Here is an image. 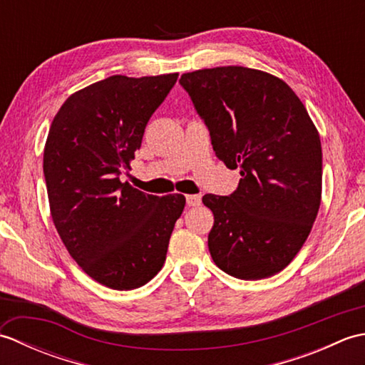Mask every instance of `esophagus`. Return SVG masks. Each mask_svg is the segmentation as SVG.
Returning a JSON list of instances; mask_svg holds the SVG:
<instances>
[{
    "instance_id": "1",
    "label": "esophagus",
    "mask_w": 365,
    "mask_h": 365,
    "mask_svg": "<svg viewBox=\"0 0 365 365\" xmlns=\"http://www.w3.org/2000/svg\"><path fill=\"white\" fill-rule=\"evenodd\" d=\"M200 202H202V197H200L199 195H190V196H187L188 207H197V205H200Z\"/></svg>"
}]
</instances>
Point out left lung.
Here are the masks:
<instances>
[{
	"instance_id": "1",
	"label": "left lung",
	"mask_w": 365,
	"mask_h": 365,
	"mask_svg": "<svg viewBox=\"0 0 365 365\" xmlns=\"http://www.w3.org/2000/svg\"><path fill=\"white\" fill-rule=\"evenodd\" d=\"M213 150L240 169L230 196L205 195L208 251L245 281L282 271L311 234L322 200V143L304 105L277 76L227 66L183 73Z\"/></svg>"
}]
</instances>
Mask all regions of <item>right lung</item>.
Returning <instances> with one entry per match:
<instances>
[{"label": "right lung", "mask_w": 365, "mask_h": 365, "mask_svg": "<svg viewBox=\"0 0 365 365\" xmlns=\"http://www.w3.org/2000/svg\"><path fill=\"white\" fill-rule=\"evenodd\" d=\"M178 73L113 75L75 92L54 115L43 149L51 218L68 254L114 290L147 284L166 260L185 196H152L122 182L147 122Z\"/></svg>", "instance_id": "add662e5"}]
</instances>
